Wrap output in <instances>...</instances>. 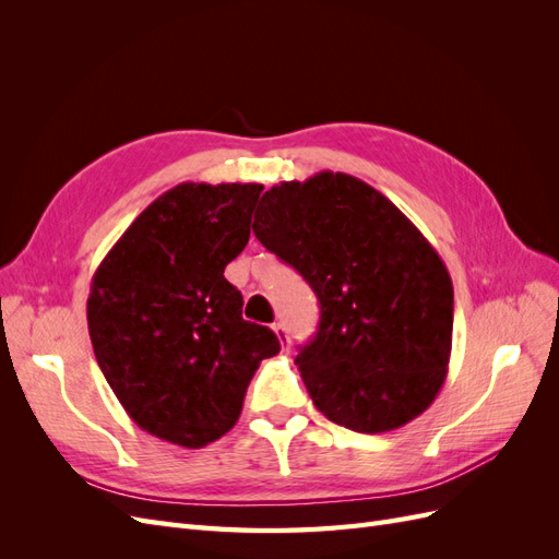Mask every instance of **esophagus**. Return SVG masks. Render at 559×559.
<instances>
[{"mask_svg":"<svg viewBox=\"0 0 559 559\" xmlns=\"http://www.w3.org/2000/svg\"><path fill=\"white\" fill-rule=\"evenodd\" d=\"M273 331H275V335L280 337V345H282V352H289V333H286L284 324H275V326H273Z\"/></svg>","mask_w":559,"mask_h":559,"instance_id":"obj_1","label":"esophagus"}]
</instances>
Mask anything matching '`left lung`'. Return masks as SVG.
Wrapping results in <instances>:
<instances>
[{"mask_svg":"<svg viewBox=\"0 0 559 559\" xmlns=\"http://www.w3.org/2000/svg\"><path fill=\"white\" fill-rule=\"evenodd\" d=\"M253 235L319 298L296 357L317 411L359 433L425 413L448 376L454 294L411 218L366 181L319 173L265 191Z\"/></svg>","mask_w":559,"mask_h":559,"instance_id":"1","label":"left lung"}]
</instances>
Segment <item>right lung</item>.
I'll return each instance as SVG.
<instances>
[{"mask_svg": "<svg viewBox=\"0 0 559 559\" xmlns=\"http://www.w3.org/2000/svg\"><path fill=\"white\" fill-rule=\"evenodd\" d=\"M261 191L179 183L95 270V359L134 425L160 441L195 450L228 433L259 364L280 352L273 331L242 319V294L224 277L249 242Z\"/></svg>", "mask_w": 559, "mask_h": 559, "instance_id": "obj_1", "label": "right lung"}]
</instances>
